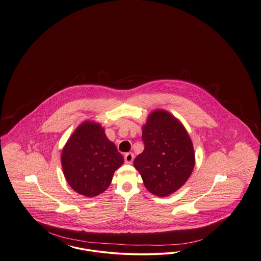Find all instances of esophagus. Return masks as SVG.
Segmentation results:
<instances>
[{
	"instance_id": "1",
	"label": "esophagus",
	"mask_w": 261,
	"mask_h": 261,
	"mask_svg": "<svg viewBox=\"0 0 261 261\" xmlns=\"http://www.w3.org/2000/svg\"><path fill=\"white\" fill-rule=\"evenodd\" d=\"M124 161L127 164H131L134 161V154L132 152H127L124 155Z\"/></svg>"
}]
</instances>
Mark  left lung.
Here are the masks:
<instances>
[{"label":"left lung","instance_id":"8db88e82","mask_svg":"<svg viewBox=\"0 0 261 261\" xmlns=\"http://www.w3.org/2000/svg\"><path fill=\"white\" fill-rule=\"evenodd\" d=\"M144 150L134 166L149 192L166 197L186 183L195 166V152L186 129L165 111H155L143 127Z\"/></svg>","mask_w":261,"mask_h":261}]
</instances>
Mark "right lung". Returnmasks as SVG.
Listing matches in <instances>:
<instances>
[{"instance_id": "obj_1", "label": "right lung", "mask_w": 261, "mask_h": 261, "mask_svg": "<svg viewBox=\"0 0 261 261\" xmlns=\"http://www.w3.org/2000/svg\"><path fill=\"white\" fill-rule=\"evenodd\" d=\"M123 156L98 123L84 122L62 149L63 173L69 186L85 197H96L112 183Z\"/></svg>"}]
</instances>
